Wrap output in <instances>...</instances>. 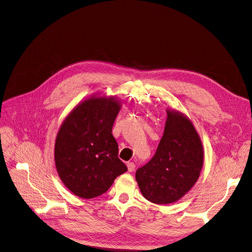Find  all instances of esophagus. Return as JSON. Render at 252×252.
<instances>
[{
	"mask_svg": "<svg viewBox=\"0 0 252 252\" xmlns=\"http://www.w3.org/2000/svg\"><path fill=\"white\" fill-rule=\"evenodd\" d=\"M126 166H127L128 172H132V171H134V169H135V165H134L132 162H128V163L126 164Z\"/></svg>",
	"mask_w": 252,
	"mask_h": 252,
	"instance_id": "esophagus-1",
	"label": "esophagus"
}]
</instances>
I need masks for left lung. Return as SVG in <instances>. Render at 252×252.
<instances>
[{
	"label": "left lung",
	"instance_id": "8db88e82",
	"mask_svg": "<svg viewBox=\"0 0 252 252\" xmlns=\"http://www.w3.org/2000/svg\"><path fill=\"white\" fill-rule=\"evenodd\" d=\"M163 138L155 156L135 172L143 196L155 204H170L184 196L197 182L203 166V147L189 119L167 111Z\"/></svg>",
	"mask_w": 252,
	"mask_h": 252
}]
</instances>
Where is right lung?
<instances>
[{
    "mask_svg": "<svg viewBox=\"0 0 252 252\" xmlns=\"http://www.w3.org/2000/svg\"><path fill=\"white\" fill-rule=\"evenodd\" d=\"M120 108L110 97H91L70 112L58 131L56 169L64 185L78 197L100 196L127 171L111 133Z\"/></svg>",
    "mask_w": 252,
    "mask_h": 252,
    "instance_id": "add662e5",
    "label": "right lung"
}]
</instances>
